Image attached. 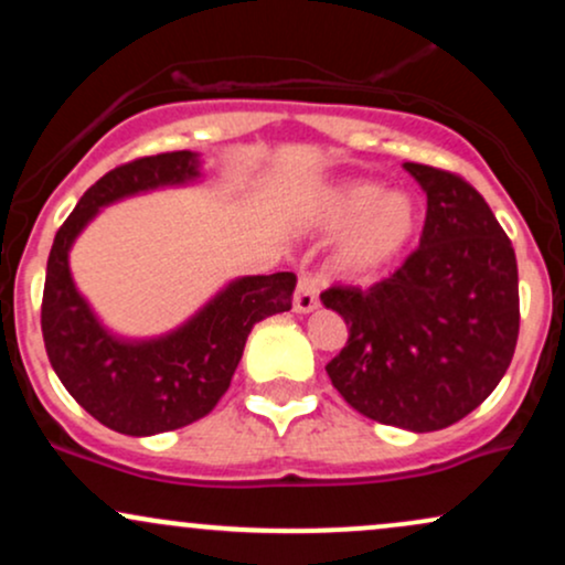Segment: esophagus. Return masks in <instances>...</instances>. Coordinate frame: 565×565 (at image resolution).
I'll return each instance as SVG.
<instances>
[{
	"mask_svg": "<svg viewBox=\"0 0 565 565\" xmlns=\"http://www.w3.org/2000/svg\"><path fill=\"white\" fill-rule=\"evenodd\" d=\"M291 308H295V313H310V310L319 308V278L308 274L300 276L295 297H291Z\"/></svg>",
	"mask_w": 565,
	"mask_h": 565,
	"instance_id": "esophagus-1",
	"label": "esophagus"
}]
</instances>
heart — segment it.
<instances>
[{"label":"heart","instance_id":"b5f03b06","mask_svg":"<svg viewBox=\"0 0 565 565\" xmlns=\"http://www.w3.org/2000/svg\"><path fill=\"white\" fill-rule=\"evenodd\" d=\"M319 228L345 231L340 244L342 270L369 278L391 265L419 231V206L404 191H382L372 180H348L321 193Z\"/></svg>","mask_w":565,"mask_h":565}]
</instances>
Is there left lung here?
<instances>
[{
	"label": "left lung",
	"mask_w": 565,
	"mask_h": 565,
	"mask_svg": "<svg viewBox=\"0 0 565 565\" xmlns=\"http://www.w3.org/2000/svg\"><path fill=\"white\" fill-rule=\"evenodd\" d=\"M427 193L419 246L374 287H329L348 323L327 364L355 412L414 433L444 430L489 398L515 353L518 263L486 199L459 174L406 161Z\"/></svg>",
	"instance_id": "obj_1"
}]
</instances>
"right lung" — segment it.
Returning a JSON list of instances; mask_svg holds the SVG:
<instances>
[{"label": "right lung", "mask_w": 565, "mask_h": 565, "mask_svg": "<svg viewBox=\"0 0 565 565\" xmlns=\"http://www.w3.org/2000/svg\"><path fill=\"white\" fill-rule=\"evenodd\" d=\"M199 153L142 157L106 172L55 233L42 297V337L57 380L84 412L125 436H157L206 417L242 361L257 321L291 308L295 274L244 276L193 319L157 340H125L97 321L76 289L68 252L100 206L199 178Z\"/></svg>", "instance_id": "add662e5"}]
</instances>
